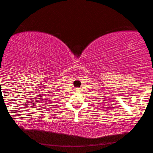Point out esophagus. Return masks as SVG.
Listing matches in <instances>:
<instances>
[{
	"mask_svg": "<svg viewBox=\"0 0 153 153\" xmlns=\"http://www.w3.org/2000/svg\"><path fill=\"white\" fill-rule=\"evenodd\" d=\"M75 89H76V90H75V91H79L78 88H75Z\"/></svg>",
	"mask_w": 153,
	"mask_h": 153,
	"instance_id": "1",
	"label": "esophagus"
}]
</instances>
